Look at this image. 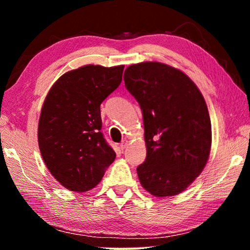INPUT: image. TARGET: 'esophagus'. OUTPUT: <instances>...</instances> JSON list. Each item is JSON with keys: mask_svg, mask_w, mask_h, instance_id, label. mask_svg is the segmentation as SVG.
Returning a JSON list of instances; mask_svg holds the SVG:
<instances>
[{"mask_svg": "<svg viewBox=\"0 0 250 250\" xmlns=\"http://www.w3.org/2000/svg\"><path fill=\"white\" fill-rule=\"evenodd\" d=\"M126 146H128V140H125H125L120 143V147L122 150H124L126 147Z\"/></svg>", "mask_w": 250, "mask_h": 250, "instance_id": "34e87169", "label": "esophagus"}]
</instances>
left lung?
<instances>
[{"instance_id":"left-lung-1","label":"left lung","mask_w":250,"mask_h":250,"mask_svg":"<svg viewBox=\"0 0 250 250\" xmlns=\"http://www.w3.org/2000/svg\"><path fill=\"white\" fill-rule=\"evenodd\" d=\"M124 79L145 125L146 158L137 167L140 183L158 197L180 194L209 156L211 125L204 97L184 73L158 62L129 66Z\"/></svg>"}]
</instances>
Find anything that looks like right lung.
I'll use <instances>...</instances> for the list:
<instances>
[{
	"label": "right lung",
	"instance_id": "obj_1",
	"mask_svg": "<svg viewBox=\"0 0 250 250\" xmlns=\"http://www.w3.org/2000/svg\"><path fill=\"white\" fill-rule=\"evenodd\" d=\"M124 68L83 66L59 77L46 96L39 122L41 154L67 189L94 188L116 159L101 132L100 104L119 87Z\"/></svg>",
	"mask_w": 250,
	"mask_h": 250
}]
</instances>
